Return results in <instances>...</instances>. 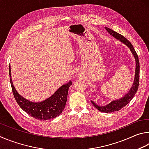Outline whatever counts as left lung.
<instances>
[{"label":"left lung","mask_w":149,"mask_h":149,"mask_svg":"<svg viewBox=\"0 0 149 149\" xmlns=\"http://www.w3.org/2000/svg\"><path fill=\"white\" fill-rule=\"evenodd\" d=\"M106 30L108 31V33L111 35L112 36L116 38L117 40H119L122 43L128 47L130 48V51L132 52V54L134 55L135 59V63H136V66H135V79L134 83L132 88H130L129 92H127L126 95H125L124 97H122L121 99L117 100L115 101H113L108 105L105 106H99L93 102V101H91L92 103L93 106L101 112H103V113H113L114 111H118L120 110L121 109L124 107L127 104H128L131 100L134 97L135 93H137V91L138 90V87H139V58H138V56L135 51V49L134 46H132L131 42L127 40L126 38H125L124 36H122L120 34L116 33V31H114L113 30L111 29L108 27H105Z\"/></svg>","instance_id":"1"}]
</instances>
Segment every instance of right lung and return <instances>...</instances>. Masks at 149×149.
Returning <instances> with one entry per match:
<instances>
[{
  "label": "right lung",
  "mask_w": 149,
  "mask_h": 149,
  "mask_svg": "<svg viewBox=\"0 0 149 149\" xmlns=\"http://www.w3.org/2000/svg\"><path fill=\"white\" fill-rule=\"evenodd\" d=\"M10 80L12 92L18 105L29 115L40 120H47L58 116L66 105L68 91L71 81L61 86L51 97L40 102H33L22 97L15 90L11 77V69L9 66Z\"/></svg>",
  "instance_id": "add662e5"
}]
</instances>
